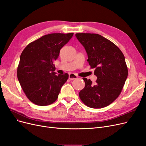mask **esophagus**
I'll return each mask as SVG.
<instances>
[{"label":"esophagus","instance_id":"obj_1","mask_svg":"<svg viewBox=\"0 0 146 146\" xmlns=\"http://www.w3.org/2000/svg\"><path fill=\"white\" fill-rule=\"evenodd\" d=\"M77 78V75H75L74 74H70L69 75V79L70 80H73L74 79H76Z\"/></svg>","mask_w":146,"mask_h":146}]
</instances>
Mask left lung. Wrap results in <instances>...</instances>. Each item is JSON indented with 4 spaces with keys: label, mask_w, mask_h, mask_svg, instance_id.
I'll return each mask as SVG.
<instances>
[{
    "label": "left lung",
    "mask_w": 146,
    "mask_h": 146,
    "mask_svg": "<svg viewBox=\"0 0 146 146\" xmlns=\"http://www.w3.org/2000/svg\"><path fill=\"white\" fill-rule=\"evenodd\" d=\"M75 36L86 49L87 61L97 77L95 83L83 78L85 86L79 97L89 108L108 106L121 94L127 77L124 55L117 45L98 34L77 33Z\"/></svg>",
    "instance_id": "left-lung-1"
}]
</instances>
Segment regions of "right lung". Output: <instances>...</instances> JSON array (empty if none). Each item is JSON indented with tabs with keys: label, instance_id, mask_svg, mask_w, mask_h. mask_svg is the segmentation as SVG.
Wrapping results in <instances>:
<instances>
[{
	"label": "right lung",
	"instance_id": "1",
	"mask_svg": "<svg viewBox=\"0 0 146 146\" xmlns=\"http://www.w3.org/2000/svg\"><path fill=\"white\" fill-rule=\"evenodd\" d=\"M74 33H52L29 43L22 51L17 69L19 82L27 97L35 104L48 106L56 101L67 73L56 75L54 62Z\"/></svg>",
	"mask_w": 146,
	"mask_h": 146
}]
</instances>
